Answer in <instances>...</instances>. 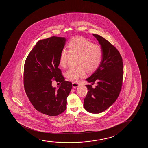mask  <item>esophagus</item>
I'll list each match as a JSON object with an SVG mask.
<instances>
[{"mask_svg":"<svg viewBox=\"0 0 148 148\" xmlns=\"http://www.w3.org/2000/svg\"><path fill=\"white\" fill-rule=\"evenodd\" d=\"M79 83H75V82H73L72 83V86H73V87H77L78 86H79Z\"/></svg>","mask_w":148,"mask_h":148,"instance_id":"1","label":"esophagus"}]
</instances>
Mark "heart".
I'll return each mask as SVG.
<instances>
[{
	"mask_svg": "<svg viewBox=\"0 0 148 148\" xmlns=\"http://www.w3.org/2000/svg\"><path fill=\"white\" fill-rule=\"evenodd\" d=\"M70 55H78L77 65L76 67H70L65 75L68 79L77 82L86 76V70L88 72L95 70L101 63L103 50L99 45H94L90 41L83 37L76 36L71 38L67 45V51H63L59 58V65L61 67L66 66Z\"/></svg>",
	"mask_w": 148,
	"mask_h": 148,
	"instance_id": "heart-1",
	"label": "heart"
}]
</instances>
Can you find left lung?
<instances>
[{
	"instance_id": "1",
	"label": "left lung",
	"mask_w": 148,
	"mask_h": 148,
	"mask_svg": "<svg viewBox=\"0 0 148 148\" xmlns=\"http://www.w3.org/2000/svg\"><path fill=\"white\" fill-rule=\"evenodd\" d=\"M103 50L101 63L86 80L93 85V89L86 85L88 92L84 99V107L89 113H100L116 101L121 89L123 66L121 56L117 49L108 41L99 35L92 34Z\"/></svg>"
}]
</instances>
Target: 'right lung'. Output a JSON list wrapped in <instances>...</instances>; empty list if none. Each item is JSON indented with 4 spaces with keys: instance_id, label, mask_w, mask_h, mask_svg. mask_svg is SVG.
Here are the masks:
<instances>
[{
    "instance_id": "1",
    "label": "right lung",
    "mask_w": 148,
    "mask_h": 148,
    "mask_svg": "<svg viewBox=\"0 0 148 148\" xmlns=\"http://www.w3.org/2000/svg\"><path fill=\"white\" fill-rule=\"evenodd\" d=\"M65 37L53 36L38 41L27 57L24 70L25 90L33 107L41 113L55 116L67 108L72 84L65 81L59 69V58ZM54 78L61 85L53 88Z\"/></svg>"
}]
</instances>
